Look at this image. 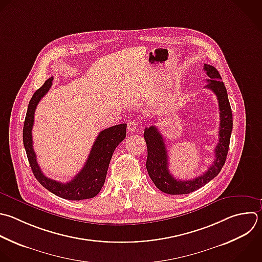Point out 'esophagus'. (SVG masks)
I'll return each mask as SVG.
<instances>
[{
    "instance_id": "obj_1",
    "label": "esophagus",
    "mask_w": 262,
    "mask_h": 262,
    "mask_svg": "<svg viewBox=\"0 0 262 262\" xmlns=\"http://www.w3.org/2000/svg\"><path fill=\"white\" fill-rule=\"evenodd\" d=\"M136 126H137V124L134 121H130L127 124V129H128L129 132H134L136 130Z\"/></svg>"
}]
</instances>
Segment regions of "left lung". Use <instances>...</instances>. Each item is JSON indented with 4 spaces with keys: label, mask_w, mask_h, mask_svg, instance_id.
I'll use <instances>...</instances> for the list:
<instances>
[{
    "label": "left lung",
    "mask_w": 262,
    "mask_h": 262,
    "mask_svg": "<svg viewBox=\"0 0 262 262\" xmlns=\"http://www.w3.org/2000/svg\"><path fill=\"white\" fill-rule=\"evenodd\" d=\"M204 71L209 79L205 88L214 92L219 105V140L215 147V160L203 175L191 180H179L169 171L168 154L162 134L156 126L145 128L143 136L147 145L146 169L155 185L168 194H187L207 184L221 171L228 151L232 131V113L227 97L226 88L218 71L209 64H204Z\"/></svg>",
    "instance_id": "1"
}]
</instances>
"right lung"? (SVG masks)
Wrapping results in <instances>:
<instances>
[{
    "label": "right lung",
    "mask_w": 262,
    "mask_h": 262,
    "mask_svg": "<svg viewBox=\"0 0 262 262\" xmlns=\"http://www.w3.org/2000/svg\"><path fill=\"white\" fill-rule=\"evenodd\" d=\"M53 77L49 78L44 85L33 95L24 125V145L27 156L37 180L52 193L71 201H80L94 198L104 184L108 165L116 147L125 139L127 124H120L101 131L89 154L82 170L67 183L58 182L45 176L37 162V156L33 148L32 130L34 126L35 111L42 97L52 86Z\"/></svg>",
    "instance_id": "right-lung-1"
}]
</instances>
